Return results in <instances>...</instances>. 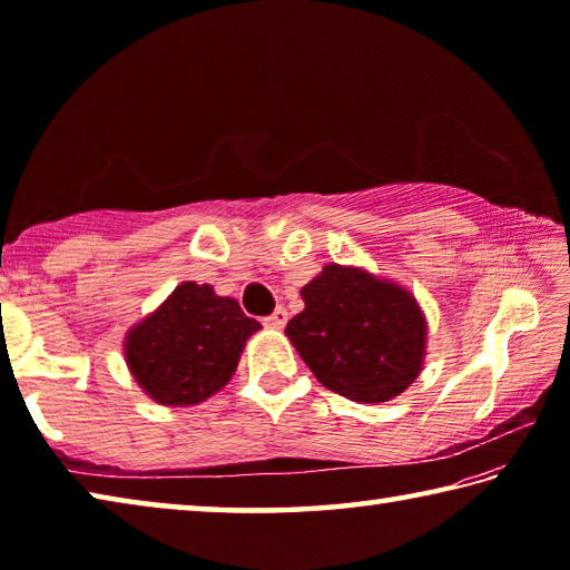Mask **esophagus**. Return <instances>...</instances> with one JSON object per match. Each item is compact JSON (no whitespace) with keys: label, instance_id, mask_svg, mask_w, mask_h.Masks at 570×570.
Returning <instances> with one entry per match:
<instances>
[{"label":"esophagus","instance_id":"esophagus-1","mask_svg":"<svg viewBox=\"0 0 570 570\" xmlns=\"http://www.w3.org/2000/svg\"><path fill=\"white\" fill-rule=\"evenodd\" d=\"M286 322H288L286 308H276L272 316H266V320H264V324L268 326V330H284Z\"/></svg>","mask_w":570,"mask_h":570}]
</instances>
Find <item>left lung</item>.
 <instances>
[{"label": "left lung", "mask_w": 570, "mask_h": 570, "mask_svg": "<svg viewBox=\"0 0 570 570\" xmlns=\"http://www.w3.org/2000/svg\"><path fill=\"white\" fill-rule=\"evenodd\" d=\"M302 298L286 336L326 390L380 404L420 377L428 320L410 288L362 266L326 264Z\"/></svg>", "instance_id": "1"}]
</instances>
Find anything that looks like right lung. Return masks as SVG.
<instances>
[{"label":"right lung","instance_id":"right-lung-1","mask_svg":"<svg viewBox=\"0 0 570 570\" xmlns=\"http://www.w3.org/2000/svg\"><path fill=\"white\" fill-rule=\"evenodd\" d=\"M262 324L210 284L183 282L125 334V364L138 387L166 407H190L234 377L240 352Z\"/></svg>","mask_w":570,"mask_h":570}]
</instances>
